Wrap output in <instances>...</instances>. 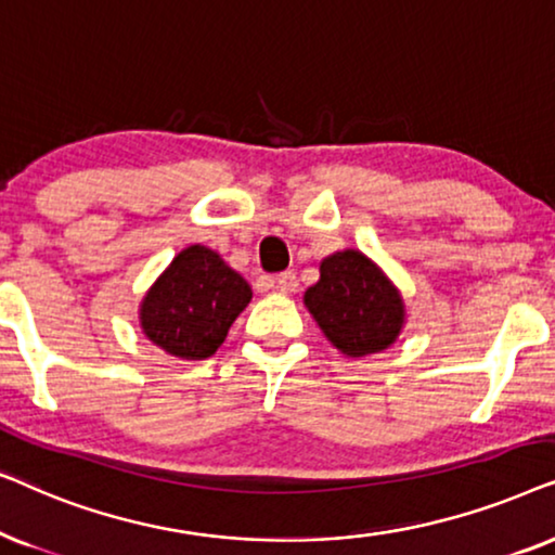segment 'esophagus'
I'll use <instances>...</instances> for the list:
<instances>
[{"instance_id": "1", "label": "esophagus", "mask_w": 555, "mask_h": 555, "mask_svg": "<svg viewBox=\"0 0 555 555\" xmlns=\"http://www.w3.org/2000/svg\"><path fill=\"white\" fill-rule=\"evenodd\" d=\"M273 284H276V289L282 294H292L299 289V279L294 271H282L276 279H273Z\"/></svg>"}]
</instances>
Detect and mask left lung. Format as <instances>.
<instances>
[{
    "mask_svg": "<svg viewBox=\"0 0 555 555\" xmlns=\"http://www.w3.org/2000/svg\"><path fill=\"white\" fill-rule=\"evenodd\" d=\"M305 305L330 343L350 358L386 350L403 327L401 294L360 250L324 258Z\"/></svg>",
    "mask_w": 555,
    "mask_h": 555,
    "instance_id": "obj_1",
    "label": "left lung"
}]
</instances>
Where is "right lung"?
Masks as SVG:
<instances>
[{"instance_id":"1","label":"right lung","mask_w":555,"mask_h":555,"mask_svg":"<svg viewBox=\"0 0 555 555\" xmlns=\"http://www.w3.org/2000/svg\"><path fill=\"white\" fill-rule=\"evenodd\" d=\"M250 286L216 250L190 246L175 256L142 301V330L162 350L205 360L223 345Z\"/></svg>"}]
</instances>
